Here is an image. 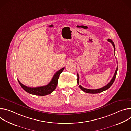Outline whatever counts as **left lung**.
Instances as JSON below:
<instances>
[{
    "label": "left lung",
    "instance_id": "left-lung-1",
    "mask_svg": "<svg viewBox=\"0 0 131 131\" xmlns=\"http://www.w3.org/2000/svg\"><path fill=\"white\" fill-rule=\"evenodd\" d=\"M108 41L110 42L111 43V44L113 45L114 48V52L115 51V44L114 43V42L112 41V40L110 39H108ZM117 63H118V62H117ZM117 71H118V67L117 68L116 70V71L115 72V74H114V76L113 77V78H112V79L111 80V81L109 82V83H108V84H107L106 86L103 87V88H100V89H86V88H84L83 87H82V86H81L80 85H79V88L84 92L87 93H91V94H96V93H101L102 92H103L106 90H107L108 89H109L111 85L112 84H113V83L115 81V80L116 79V76H117ZM77 83L79 85V75L77 73Z\"/></svg>",
    "mask_w": 131,
    "mask_h": 131
}]
</instances>
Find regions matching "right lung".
<instances>
[{
    "instance_id": "obj_1",
    "label": "right lung",
    "mask_w": 131,
    "mask_h": 131,
    "mask_svg": "<svg viewBox=\"0 0 131 131\" xmlns=\"http://www.w3.org/2000/svg\"><path fill=\"white\" fill-rule=\"evenodd\" d=\"M64 68L65 67H63L56 72L54 74V76L53 77L50 83L45 86L31 88V87H28L27 86L24 85V84L21 83V82L17 79L18 82L20 83L21 87L26 92L29 93V94L35 95H38V96H45V95L51 94L52 92L54 91L56 87L57 86L58 79L60 74L63 72Z\"/></svg>"
}]
</instances>
